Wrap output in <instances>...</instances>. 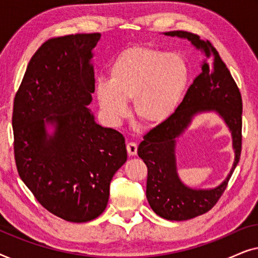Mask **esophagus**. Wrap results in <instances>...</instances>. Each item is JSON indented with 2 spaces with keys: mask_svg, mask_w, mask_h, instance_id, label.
I'll return each mask as SVG.
<instances>
[{
  "mask_svg": "<svg viewBox=\"0 0 258 258\" xmlns=\"http://www.w3.org/2000/svg\"><path fill=\"white\" fill-rule=\"evenodd\" d=\"M126 151H128V154L130 156H135L137 154V144L134 143V142H129L126 144Z\"/></svg>",
  "mask_w": 258,
  "mask_h": 258,
  "instance_id": "1",
  "label": "esophagus"
}]
</instances>
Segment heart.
<instances>
[{
    "instance_id": "obj_1",
    "label": "heart",
    "mask_w": 258,
    "mask_h": 258,
    "mask_svg": "<svg viewBox=\"0 0 258 258\" xmlns=\"http://www.w3.org/2000/svg\"><path fill=\"white\" fill-rule=\"evenodd\" d=\"M189 66L182 55L150 47H132L119 52L109 69V81L96 86V98L109 122H121L133 101L136 117L158 126L177 110L188 87Z\"/></svg>"
}]
</instances>
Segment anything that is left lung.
I'll return each instance as SVG.
<instances>
[{
	"mask_svg": "<svg viewBox=\"0 0 258 258\" xmlns=\"http://www.w3.org/2000/svg\"><path fill=\"white\" fill-rule=\"evenodd\" d=\"M165 36L190 41L206 56L202 73L186 91L182 103L170 119L150 130L140 143L137 154L148 167L147 200L158 216L169 221H185L209 211L222 194L238 164L242 148V97L237 84L209 41L188 31H168ZM216 112L232 134L235 160L232 170L220 186L195 189L179 178L175 142L200 113Z\"/></svg>",
	"mask_w": 258,
	"mask_h": 258,
	"instance_id": "left-lung-1",
	"label": "left lung"
}]
</instances>
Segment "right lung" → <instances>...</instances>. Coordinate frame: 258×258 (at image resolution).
Masks as SVG:
<instances>
[{
    "label": "right lung",
    "mask_w": 258,
    "mask_h": 258,
    "mask_svg": "<svg viewBox=\"0 0 258 258\" xmlns=\"http://www.w3.org/2000/svg\"><path fill=\"white\" fill-rule=\"evenodd\" d=\"M100 38L94 33L48 40L31 57L14 100L20 177L45 209L75 223L103 213L112 176L126 161L122 134L97 124L88 108Z\"/></svg>",
    "instance_id": "add662e5"
}]
</instances>
